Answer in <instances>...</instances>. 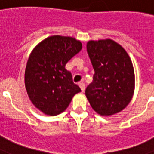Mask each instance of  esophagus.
I'll return each instance as SVG.
<instances>
[{
	"label": "esophagus",
	"instance_id": "obj_1",
	"mask_svg": "<svg viewBox=\"0 0 154 154\" xmlns=\"http://www.w3.org/2000/svg\"><path fill=\"white\" fill-rule=\"evenodd\" d=\"M78 85H79V86H80L82 91H85V88H86V85H85L83 82H79L78 83Z\"/></svg>",
	"mask_w": 154,
	"mask_h": 154
}]
</instances>
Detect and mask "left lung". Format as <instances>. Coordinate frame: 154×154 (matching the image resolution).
<instances>
[{
    "mask_svg": "<svg viewBox=\"0 0 154 154\" xmlns=\"http://www.w3.org/2000/svg\"><path fill=\"white\" fill-rule=\"evenodd\" d=\"M86 49L94 70L93 82L86 89L91 106L102 116L121 112L129 104L135 90L129 55L111 39L89 41Z\"/></svg>",
    "mask_w": 154,
    "mask_h": 154,
    "instance_id": "1",
    "label": "left lung"
}]
</instances>
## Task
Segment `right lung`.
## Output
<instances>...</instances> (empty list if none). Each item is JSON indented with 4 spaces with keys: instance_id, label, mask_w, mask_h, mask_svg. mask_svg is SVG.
I'll return each instance as SVG.
<instances>
[{
    "instance_id": "right-lung-1",
    "label": "right lung",
    "mask_w": 154,
    "mask_h": 154,
    "mask_svg": "<svg viewBox=\"0 0 154 154\" xmlns=\"http://www.w3.org/2000/svg\"><path fill=\"white\" fill-rule=\"evenodd\" d=\"M82 48L80 41L56 35L43 40L32 51L25 69V87L31 102L45 114L63 112L81 91L65 65Z\"/></svg>"
}]
</instances>
